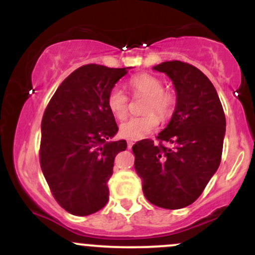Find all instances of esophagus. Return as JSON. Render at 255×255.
I'll return each instance as SVG.
<instances>
[{"label": "esophagus", "mask_w": 255, "mask_h": 255, "mask_svg": "<svg viewBox=\"0 0 255 255\" xmlns=\"http://www.w3.org/2000/svg\"><path fill=\"white\" fill-rule=\"evenodd\" d=\"M133 144H134V142L133 140H128L127 142V145H128V149H130L133 146Z\"/></svg>", "instance_id": "obj_1"}]
</instances>
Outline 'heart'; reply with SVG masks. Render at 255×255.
I'll return each instance as SVG.
<instances>
[{"label":"heart","mask_w":255,"mask_h":255,"mask_svg":"<svg viewBox=\"0 0 255 255\" xmlns=\"http://www.w3.org/2000/svg\"><path fill=\"white\" fill-rule=\"evenodd\" d=\"M128 86L134 94H142L148 97L144 109L145 115L128 118L120 126V134L123 138L137 140L155 129L159 123L158 116L166 118L171 115L175 106V96L171 91L163 89V81L151 74L143 73L132 76L128 81ZM106 104L113 117L117 120L126 117L128 112V97L120 87L115 86L110 90Z\"/></svg>","instance_id":"heart-1"}]
</instances>
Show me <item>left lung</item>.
<instances>
[{"label": "left lung", "mask_w": 255, "mask_h": 255, "mask_svg": "<svg viewBox=\"0 0 255 255\" xmlns=\"http://www.w3.org/2000/svg\"><path fill=\"white\" fill-rule=\"evenodd\" d=\"M153 69L171 79L176 106L169 125L156 137L159 144L143 139L132 146L134 169L150 204L177 210L196 201L217 171L226 117L215 86L194 65L173 60Z\"/></svg>", "instance_id": "8db88e82"}]
</instances>
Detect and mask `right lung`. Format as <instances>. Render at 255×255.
<instances>
[{"label": "right lung", "instance_id": "1", "mask_svg": "<svg viewBox=\"0 0 255 255\" xmlns=\"http://www.w3.org/2000/svg\"><path fill=\"white\" fill-rule=\"evenodd\" d=\"M128 69L80 66L56 89L43 115L40 168L54 199L71 215H91L109 201L115 158L127 142H107L118 127L106 100Z\"/></svg>", "mask_w": 255, "mask_h": 255}]
</instances>
